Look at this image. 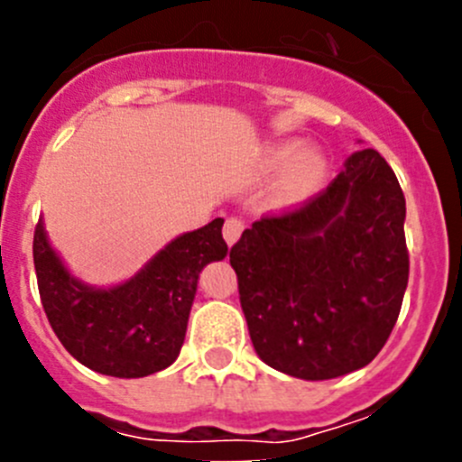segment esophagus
Returning <instances> with one entry per match:
<instances>
[{"label":"esophagus","mask_w":462,"mask_h":462,"mask_svg":"<svg viewBox=\"0 0 462 462\" xmlns=\"http://www.w3.org/2000/svg\"><path fill=\"white\" fill-rule=\"evenodd\" d=\"M241 232H244V221L241 218H227L226 226H223V239L227 241V245H235L239 241Z\"/></svg>","instance_id":"obj_1"}]
</instances>
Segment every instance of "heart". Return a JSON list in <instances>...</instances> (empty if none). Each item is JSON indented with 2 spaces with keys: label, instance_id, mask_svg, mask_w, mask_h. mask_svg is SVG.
Wrapping results in <instances>:
<instances>
[{
  "label": "heart",
  "instance_id": "1",
  "mask_svg": "<svg viewBox=\"0 0 462 462\" xmlns=\"http://www.w3.org/2000/svg\"><path fill=\"white\" fill-rule=\"evenodd\" d=\"M287 170L279 180V199L282 203H301L318 192L324 183L326 171H328V161L319 149H301L300 143L286 141L270 144L263 152V167L270 171Z\"/></svg>",
  "mask_w": 462,
  "mask_h": 462
}]
</instances>
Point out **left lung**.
<instances>
[{
    "mask_svg": "<svg viewBox=\"0 0 462 462\" xmlns=\"http://www.w3.org/2000/svg\"><path fill=\"white\" fill-rule=\"evenodd\" d=\"M404 217L389 162L362 149L318 197L241 235L230 263L265 365L300 380H330L374 360L407 291Z\"/></svg>",
    "mask_w": 462,
    "mask_h": 462,
    "instance_id": "8db88e82",
    "label": "left lung"
}]
</instances>
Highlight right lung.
<instances>
[{
	"instance_id": "1",
	"label": "right lung",
	"mask_w": 462,
	"mask_h": 462,
	"mask_svg": "<svg viewBox=\"0 0 462 462\" xmlns=\"http://www.w3.org/2000/svg\"><path fill=\"white\" fill-rule=\"evenodd\" d=\"M223 218L176 236L123 283L88 286L73 277L40 218L32 236L42 306L62 346L80 365L114 377H144L179 357L199 274L227 254Z\"/></svg>"
}]
</instances>
